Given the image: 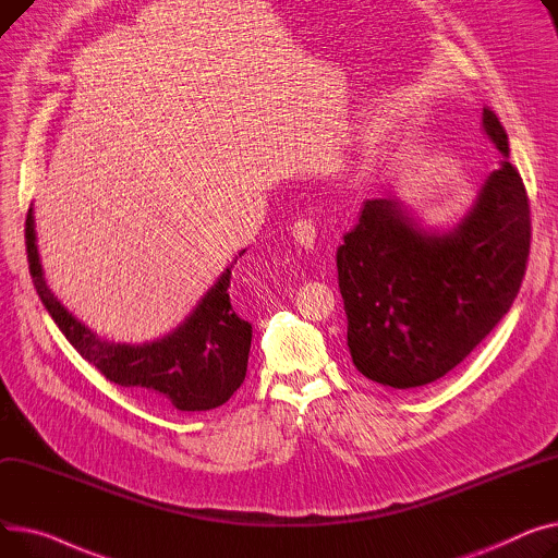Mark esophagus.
<instances>
[{"label": "esophagus", "instance_id": "34e87169", "mask_svg": "<svg viewBox=\"0 0 558 558\" xmlns=\"http://www.w3.org/2000/svg\"><path fill=\"white\" fill-rule=\"evenodd\" d=\"M292 239L298 241L300 247L304 250H315V243H317V229L311 220L302 218L292 225Z\"/></svg>", "mask_w": 558, "mask_h": 558}]
</instances>
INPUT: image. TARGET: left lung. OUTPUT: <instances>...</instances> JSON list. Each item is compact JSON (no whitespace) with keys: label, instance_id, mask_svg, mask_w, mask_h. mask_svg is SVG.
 I'll use <instances>...</instances> for the list:
<instances>
[{"label":"left lung","instance_id":"8db88e82","mask_svg":"<svg viewBox=\"0 0 558 558\" xmlns=\"http://www.w3.org/2000/svg\"><path fill=\"white\" fill-rule=\"evenodd\" d=\"M482 133L500 153L471 207L448 229L399 198H372L338 247L347 344L355 369L391 389L454 369L507 315L530 256V203L509 137L488 106Z\"/></svg>","mask_w":558,"mask_h":558}]
</instances>
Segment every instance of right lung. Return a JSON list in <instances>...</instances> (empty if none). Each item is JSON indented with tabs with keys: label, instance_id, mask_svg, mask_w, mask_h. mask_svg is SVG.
<instances>
[{
	"label": "right lung",
	"instance_id": "1",
	"mask_svg": "<svg viewBox=\"0 0 558 558\" xmlns=\"http://www.w3.org/2000/svg\"><path fill=\"white\" fill-rule=\"evenodd\" d=\"M24 239L28 272L45 308L62 336L110 383L135 389L159 405L205 412L227 403L245 380L252 324L236 315L227 290L232 268L245 250L222 270L173 331L133 344L101 338L49 290L40 264L33 205L26 214Z\"/></svg>",
	"mask_w": 558,
	"mask_h": 558
}]
</instances>
